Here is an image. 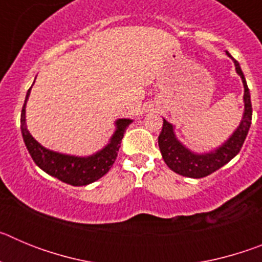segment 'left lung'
<instances>
[{
	"label": "left lung",
	"mask_w": 262,
	"mask_h": 262,
	"mask_svg": "<svg viewBox=\"0 0 262 262\" xmlns=\"http://www.w3.org/2000/svg\"><path fill=\"white\" fill-rule=\"evenodd\" d=\"M227 56L231 57L235 64L236 73L240 76L244 86V113L237 128L226 142L217 148L209 152L198 154L182 144L177 139L174 133V126L170 124L166 119H163V129L159 135V148L166 165L177 174L190 178H202L211 174L215 170L221 169L228 161L233 159L242 149L244 140L248 135L249 127L252 122V103L251 94H249L248 85L245 81L240 64L227 52Z\"/></svg>",
	"instance_id": "left-lung-1"
}]
</instances>
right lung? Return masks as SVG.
<instances>
[{"mask_svg":"<svg viewBox=\"0 0 262 262\" xmlns=\"http://www.w3.org/2000/svg\"><path fill=\"white\" fill-rule=\"evenodd\" d=\"M31 88L27 90L25 105L22 107L20 131H22L23 142L26 144L27 151L31 155L34 163L47 174L72 186H85L103 177L114 164L119 151L120 142L123 139V134L126 133L127 127L133 123V119L122 118L115 120V131L108 139L107 144L90 156H73V155L51 151L36 142L27 129L26 103Z\"/></svg>","mask_w":262,"mask_h":262,"instance_id":"right-lung-1","label":"right lung"}]
</instances>
